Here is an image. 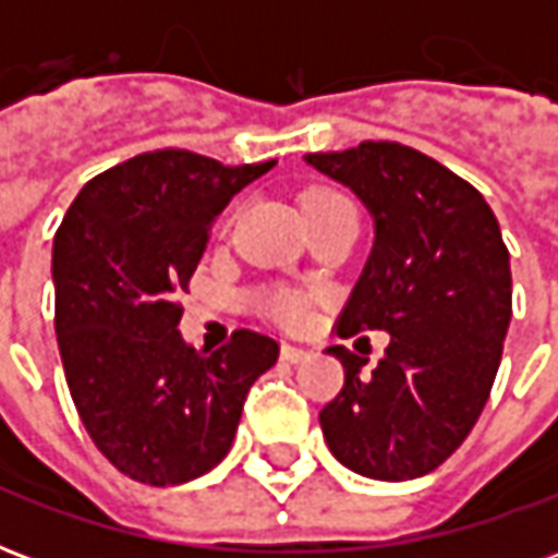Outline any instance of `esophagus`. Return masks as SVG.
<instances>
[{
	"instance_id": "obj_1",
	"label": "esophagus",
	"mask_w": 558,
	"mask_h": 558,
	"mask_svg": "<svg viewBox=\"0 0 558 558\" xmlns=\"http://www.w3.org/2000/svg\"><path fill=\"white\" fill-rule=\"evenodd\" d=\"M307 355H311V352L304 350V347H295V343H283V347H280V359H283V362H290V364L304 362Z\"/></svg>"
}]
</instances>
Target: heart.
<instances>
[{
  "label": "heart",
  "mask_w": 558,
  "mask_h": 558,
  "mask_svg": "<svg viewBox=\"0 0 558 558\" xmlns=\"http://www.w3.org/2000/svg\"><path fill=\"white\" fill-rule=\"evenodd\" d=\"M319 194H323V191H319ZM275 314H278L280 319H287V323H295V319L304 314V307L295 295H280V299H275Z\"/></svg>",
  "instance_id": "obj_1"
}]
</instances>
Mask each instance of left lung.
<instances>
[{
    "instance_id": "1",
    "label": "left lung",
    "mask_w": 558,
    "mask_h": 558,
    "mask_svg": "<svg viewBox=\"0 0 558 558\" xmlns=\"http://www.w3.org/2000/svg\"><path fill=\"white\" fill-rule=\"evenodd\" d=\"M304 160L374 218V247L340 314L343 338L388 331L386 355L331 347L343 388L319 412L331 454L376 481L427 475L454 454L490 398L511 323V259L487 199L400 143Z\"/></svg>"
}]
</instances>
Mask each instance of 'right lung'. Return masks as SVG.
Instances as JSON below:
<instances>
[{
  "mask_svg": "<svg viewBox=\"0 0 558 558\" xmlns=\"http://www.w3.org/2000/svg\"><path fill=\"white\" fill-rule=\"evenodd\" d=\"M275 163L146 151L83 184L56 232V338L68 388L92 442L140 484L170 487L218 466L247 391L278 362V340L251 328L215 352L194 350L175 302L215 218Z\"/></svg>",
  "mask_w": 558,
  "mask_h": 558,
  "instance_id": "obj_1",
  "label": "right lung"
}]
</instances>
